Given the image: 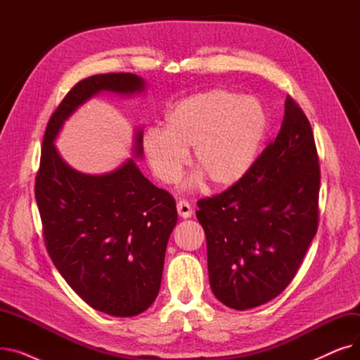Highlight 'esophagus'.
Returning a JSON list of instances; mask_svg holds the SVG:
<instances>
[{"label":"esophagus","mask_w":360,"mask_h":360,"mask_svg":"<svg viewBox=\"0 0 360 360\" xmlns=\"http://www.w3.org/2000/svg\"><path fill=\"white\" fill-rule=\"evenodd\" d=\"M176 209H178V214H179L182 219L191 217L193 213H194L191 204L188 202V201H185V200H181V201L176 204Z\"/></svg>","instance_id":"1"}]
</instances>
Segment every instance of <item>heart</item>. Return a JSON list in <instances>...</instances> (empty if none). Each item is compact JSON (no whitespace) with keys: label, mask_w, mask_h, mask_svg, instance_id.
<instances>
[{"label":"heart","mask_w":360,"mask_h":360,"mask_svg":"<svg viewBox=\"0 0 360 360\" xmlns=\"http://www.w3.org/2000/svg\"><path fill=\"white\" fill-rule=\"evenodd\" d=\"M266 132L267 115L258 102L214 89L175 105L165 127H150L143 151L155 176L174 184L188 160V148H193L198 172L191 182L205 178L213 188L226 190L248 174Z\"/></svg>","instance_id":"1"}]
</instances>
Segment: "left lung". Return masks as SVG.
<instances>
[{"mask_svg":"<svg viewBox=\"0 0 360 360\" xmlns=\"http://www.w3.org/2000/svg\"><path fill=\"white\" fill-rule=\"evenodd\" d=\"M319 165L311 124L288 96L276 140L228 190L197 202L214 296L245 311L293 280L318 229Z\"/></svg>","mask_w":360,"mask_h":360,"instance_id":"8db88e82","label":"left lung"}]
</instances>
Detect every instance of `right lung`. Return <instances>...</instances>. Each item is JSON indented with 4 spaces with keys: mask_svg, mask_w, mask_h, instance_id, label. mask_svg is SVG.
<instances>
[{
    "mask_svg": "<svg viewBox=\"0 0 360 360\" xmlns=\"http://www.w3.org/2000/svg\"><path fill=\"white\" fill-rule=\"evenodd\" d=\"M146 82L131 72L91 75L75 84L48 122L34 195L46 250L70 288L93 309L134 316L153 304L166 245L178 221L174 197L151 184L134 159L103 175L72 169L53 141L64 122L101 91L134 94ZM132 156H143V131Z\"/></svg>",
    "mask_w": 360,
    "mask_h": 360,
    "instance_id": "obj_1",
    "label": "right lung"
}]
</instances>
